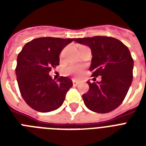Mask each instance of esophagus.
<instances>
[{"label": "esophagus", "mask_w": 146, "mask_h": 146, "mask_svg": "<svg viewBox=\"0 0 146 146\" xmlns=\"http://www.w3.org/2000/svg\"><path fill=\"white\" fill-rule=\"evenodd\" d=\"M80 83V81H78V80H73V84L74 86H76L77 85H79Z\"/></svg>", "instance_id": "34e87169"}]
</instances>
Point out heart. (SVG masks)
<instances>
[{
	"label": "heart",
	"instance_id": "1",
	"mask_svg": "<svg viewBox=\"0 0 146 146\" xmlns=\"http://www.w3.org/2000/svg\"><path fill=\"white\" fill-rule=\"evenodd\" d=\"M82 70H83V66L73 65V66H69L66 70V72L75 76H79L82 73Z\"/></svg>",
	"mask_w": 146,
	"mask_h": 146
}]
</instances>
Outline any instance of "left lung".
<instances>
[{
  "label": "left lung",
  "instance_id": "8db88e82",
  "mask_svg": "<svg viewBox=\"0 0 146 146\" xmlns=\"http://www.w3.org/2000/svg\"><path fill=\"white\" fill-rule=\"evenodd\" d=\"M79 44L92 50V76L102 81L91 83L82 95L86 106L91 111L104 113L113 111L124 100L133 81V59L129 49L120 40L107 36L76 38Z\"/></svg>",
  "mask_w": 146,
  "mask_h": 146
}]
</instances>
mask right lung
<instances>
[{
	"instance_id": "right-lung-1",
	"label": "right lung",
	"mask_w": 146,
	"mask_h": 146,
	"mask_svg": "<svg viewBox=\"0 0 146 146\" xmlns=\"http://www.w3.org/2000/svg\"><path fill=\"white\" fill-rule=\"evenodd\" d=\"M74 38L43 37L26 43L17 56L16 75L22 97L26 104L39 112L59 108L66 92L73 86L68 77L55 81L49 75L58 66L59 54Z\"/></svg>"
}]
</instances>
